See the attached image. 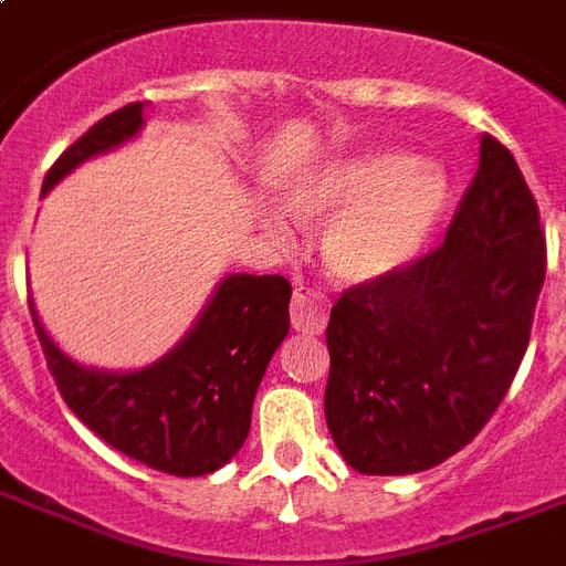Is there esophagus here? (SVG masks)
<instances>
[{"mask_svg": "<svg viewBox=\"0 0 566 566\" xmlns=\"http://www.w3.org/2000/svg\"><path fill=\"white\" fill-rule=\"evenodd\" d=\"M291 323L302 335H323L328 323V302L314 291H296L291 305Z\"/></svg>", "mask_w": 566, "mask_h": 566, "instance_id": "1", "label": "esophagus"}]
</instances>
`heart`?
I'll use <instances>...</instances> for the list:
<instances>
[{"label":"heart","mask_w":566,"mask_h":566,"mask_svg":"<svg viewBox=\"0 0 566 566\" xmlns=\"http://www.w3.org/2000/svg\"><path fill=\"white\" fill-rule=\"evenodd\" d=\"M300 217H328L319 252L335 279L370 284L402 273L434 238L449 205L443 167L402 149L337 155L291 185ZM264 222L284 234L291 213L266 205Z\"/></svg>","instance_id":"obj_1"}]
</instances>
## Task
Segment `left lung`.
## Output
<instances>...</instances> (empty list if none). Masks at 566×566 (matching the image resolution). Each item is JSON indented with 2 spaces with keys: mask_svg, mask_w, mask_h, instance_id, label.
<instances>
[{
  "mask_svg": "<svg viewBox=\"0 0 566 566\" xmlns=\"http://www.w3.org/2000/svg\"><path fill=\"white\" fill-rule=\"evenodd\" d=\"M544 275L535 196L514 155L482 135L443 243L332 308L326 422L346 464L408 475L464 449L517 376Z\"/></svg>",
  "mask_w": 566,
  "mask_h": 566,
  "instance_id": "left-lung-1",
  "label": "left lung"
}]
</instances>
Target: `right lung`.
Instances as JSON below:
<instances>
[{"mask_svg": "<svg viewBox=\"0 0 566 566\" xmlns=\"http://www.w3.org/2000/svg\"><path fill=\"white\" fill-rule=\"evenodd\" d=\"M144 108L132 102L84 132L52 164L43 193L84 161L140 135ZM287 305L291 282L282 275H226L170 353L123 373L73 361L49 337L29 296L38 340L70 411L123 455L170 475H208L238 455L266 364L291 332Z\"/></svg>", "mask_w": 566, "mask_h": 566, "instance_id": "add662e5", "label": "right lung"}]
</instances>
